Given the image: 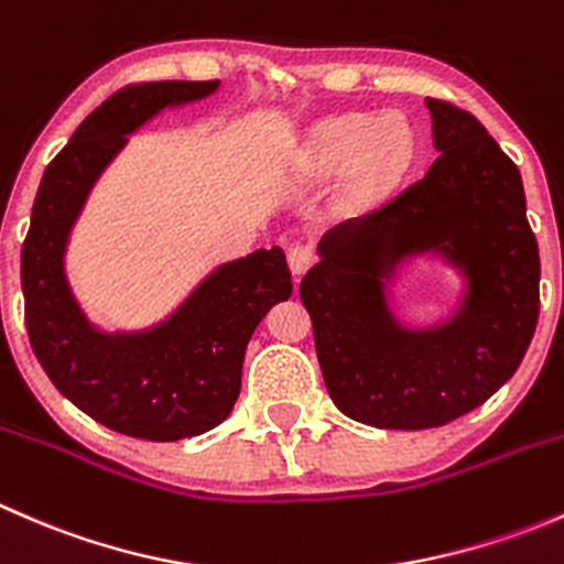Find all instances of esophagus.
<instances>
[{"label":"esophagus","instance_id":"esophagus-1","mask_svg":"<svg viewBox=\"0 0 564 564\" xmlns=\"http://www.w3.org/2000/svg\"><path fill=\"white\" fill-rule=\"evenodd\" d=\"M314 261H316L314 246H303V242H300V246L289 248V270H292L294 281H300V278L311 270Z\"/></svg>","mask_w":564,"mask_h":564}]
</instances>
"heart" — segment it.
Wrapping results in <instances>:
<instances>
[{
    "mask_svg": "<svg viewBox=\"0 0 564 564\" xmlns=\"http://www.w3.org/2000/svg\"><path fill=\"white\" fill-rule=\"evenodd\" d=\"M412 152V130L403 119L349 117L316 130L305 147V169L314 176H333L357 160V191L371 193L406 172Z\"/></svg>",
    "mask_w": 564,
    "mask_h": 564,
    "instance_id": "b5f03b06",
    "label": "heart"
}]
</instances>
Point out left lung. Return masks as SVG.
Wrapping results in <instances>:
<instances>
[{"instance_id": "left-lung-1", "label": "left lung", "mask_w": 564, "mask_h": 564, "mask_svg": "<svg viewBox=\"0 0 564 564\" xmlns=\"http://www.w3.org/2000/svg\"><path fill=\"white\" fill-rule=\"evenodd\" d=\"M436 161L368 218L318 242L300 283L329 398L373 429H436L471 412L521 366L540 311L538 240L516 163L464 108L425 98ZM436 252L465 275L447 323L403 328L387 283L412 254Z\"/></svg>"}]
</instances>
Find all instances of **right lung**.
Returning <instances> with one entry per match:
<instances>
[{"label":"right lung","instance_id":"add662e5","mask_svg":"<svg viewBox=\"0 0 564 564\" xmlns=\"http://www.w3.org/2000/svg\"><path fill=\"white\" fill-rule=\"evenodd\" d=\"M218 84H133L95 108L45 169L21 248L26 333L40 366L84 414L135 440L176 442L224 423L240 395L250 335L292 297L281 248L226 261L172 316L135 333L95 327L67 283L73 226L128 135L163 108L209 98Z\"/></svg>","mask_w":564,"mask_h":564}]
</instances>
